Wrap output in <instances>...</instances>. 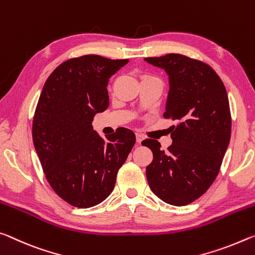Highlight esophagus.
I'll use <instances>...</instances> for the list:
<instances>
[{
    "label": "esophagus",
    "instance_id": "34e87169",
    "mask_svg": "<svg viewBox=\"0 0 255 255\" xmlns=\"http://www.w3.org/2000/svg\"><path fill=\"white\" fill-rule=\"evenodd\" d=\"M135 137H136V142L137 143H141V141L143 140V135H141V134H139V133H136V135H135Z\"/></svg>",
    "mask_w": 255,
    "mask_h": 255
}]
</instances>
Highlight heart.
Segmentation results:
<instances>
[{
	"label": "heart",
	"mask_w": 255,
	"mask_h": 255,
	"mask_svg": "<svg viewBox=\"0 0 255 255\" xmlns=\"http://www.w3.org/2000/svg\"><path fill=\"white\" fill-rule=\"evenodd\" d=\"M145 77H148V76H145Z\"/></svg>",
	"instance_id": "1"
}]
</instances>
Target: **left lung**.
<instances>
[{
  "instance_id": "obj_1",
  "label": "left lung",
  "mask_w": 255,
  "mask_h": 255,
  "mask_svg": "<svg viewBox=\"0 0 255 255\" xmlns=\"http://www.w3.org/2000/svg\"><path fill=\"white\" fill-rule=\"evenodd\" d=\"M169 76L165 119L173 143L167 151L157 140L145 139L153 159L145 168L151 191L172 206H186L214 183L231 140L232 116L226 88L216 71L182 54L144 58Z\"/></svg>"
}]
</instances>
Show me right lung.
I'll use <instances>...</instances> for the list:
<instances>
[{"label": "right lung", "mask_w": 255, "mask_h": 255, "mask_svg": "<svg viewBox=\"0 0 255 255\" xmlns=\"http://www.w3.org/2000/svg\"><path fill=\"white\" fill-rule=\"evenodd\" d=\"M128 62L95 54L70 58L41 90L32 120L33 145L49 185L73 207H94L112 193L135 143L128 128L104 140L91 125L110 105L108 79Z\"/></svg>", "instance_id": "1"}]
</instances>
